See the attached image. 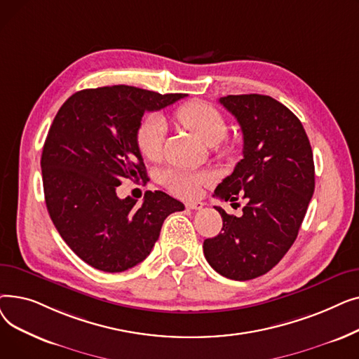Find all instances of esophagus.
Returning <instances> with one entry per match:
<instances>
[{
    "label": "esophagus",
    "mask_w": 359,
    "mask_h": 359,
    "mask_svg": "<svg viewBox=\"0 0 359 359\" xmlns=\"http://www.w3.org/2000/svg\"><path fill=\"white\" fill-rule=\"evenodd\" d=\"M186 208H187V210H195V211H198V210H202V208H203V203H202V202H187V203H186Z\"/></svg>",
    "instance_id": "34e87169"
}]
</instances>
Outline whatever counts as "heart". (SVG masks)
I'll list each match as a JSON object with an SVG mask.
<instances>
[{
	"label": "heart",
	"instance_id": "b5f03b06",
	"mask_svg": "<svg viewBox=\"0 0 359 359\" xmlns=\"http://www.w3.org/2000/svg\"><path fill=\"white\" fill-rule=\"evenodd\" d=\"M176 119L203 142L214 145L227 134V122L221 111L205 102L184 103L176 110ZM165 137L164 122L157 115L144 118L135 134L140 153L148 158L156 160L163 148ZM210 182V176L203 172H191L183 168H170L161 175V183L170 192L186 199L196 198L202 186Z\"/></svg>",
	"mask_w": 359,
	"mask_h": 359
}]
</instances>
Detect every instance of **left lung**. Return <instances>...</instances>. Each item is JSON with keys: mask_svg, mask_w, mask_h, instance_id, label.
<instances>
[{"mask_svg": "<svg viewBox=\"0 0 359 359\" xmlns=\"http://www.w3.org/2000/svg\"><path fill=\"white\" fill-rule=\"evenodd\" d=\"M243 132V158L215 196L246 199L243 215L219 206L221 233L203 241V255L222 276L249 280L265 275L294 244L314 192L313 151L294 113L263 94L221 97ZM233 205V203H231Z\"/></svg>", "mask_w": 359, "mask_h": 359, "instance_id": "8db88e82", "label": "left lung"}]
</instances>
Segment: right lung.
I'll return each mask as SVG.
<instances>
[{"label": "right lung", "instance_id": "1", "mask_svg": "<svg viewBox=\"0 0 359 359\" xmlns=\"http://www.w3.org/2000/svg\"><path fill=\"white\" fill-rule=\"evenodd\" d=\"M186 94H160L130 86L77 91L49 128L41 167L46 208L69 249L103 272L134 268L153 250L164 219L184 205L147 192L142 203L119 199L123 180H145L137 128L145 111Z\"/></svg>", "mask_w": 359, "mask_h": 359}]
</instances>
